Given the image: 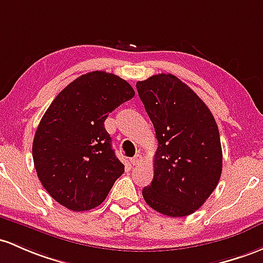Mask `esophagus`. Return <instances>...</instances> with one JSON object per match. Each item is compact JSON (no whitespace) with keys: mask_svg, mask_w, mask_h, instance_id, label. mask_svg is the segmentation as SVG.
Instances as JSON below:
<instances>
[{"mask_svg":"<svg viewBox=\"0 0 263 263\" xmlns=\"http://www.w3.org/2000/svg\"><path fill=\"white\" fill-rule=\"evenodd\" d=\"M130 162H132V164H133V165H138V164H140V163L143 162V159H142V155H140L139 153H138V154H135L134 157H133L132 159H130Z\"/></svg>","mask_w":263,"mask_h":263,"instance_id":"obj_1","label":"esophagus"}]
</instances>
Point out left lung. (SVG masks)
Here are the masks:
<instances>
[{"label": "left lung", "instance_id": "1", "mask_svg": "<svg viewBox=\"0 0 263 263\" xmlns=\"http://www.w3.org/2000/svg\"><path fill=\"white\" fill-rule=\"evenodd\" d=\"M137 90L158 139L154 177L143 189L144 200L165 216H188L221 178L218 126L202 99L177 76L153 75L138 81Z\"/></svg>", "mask_w": 263, "mask_h": 263}]
</instances>
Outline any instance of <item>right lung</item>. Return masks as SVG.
<instances>
[{
	"mask_svg": "<svg viewBox=\"0 0 263 263\" xmlns=\"http://www.w3.org/2000/svg\"><path fill=\"white\" fill-rule=\"evenodd\" d=\"M134 95L119 76L87 72L65 87L42 117L32 143L33 164L44 188L67 210L100 205L124 173L104 121Z\"/></svg>",
	"mask_w": 263,
	"mask_h": 263,
	"instance_id": "add662e5",
	"label": "right lung"
}]
</instances>
